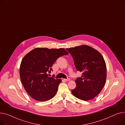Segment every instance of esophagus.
Returning <instances> with one entry per match:
<instances>
[{
	"label": "esophagus",
	"mask_w": 125,
	"mask_h": 125,
	"mask_svg": "<svg viewBox=\"0 0 125 125\" xmlns=\"http://www.w3.org/2000/svg\"><path fill=\"white\" fill-rule=\"evenodd\" d=\"M64 80L65 81H69L70 80V78H68V79H64Z\"/></svg>",
	"instance_id": "obj_1"
}]
</instances>
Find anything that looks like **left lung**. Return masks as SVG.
Listing matches in <instances>:
<instances>
[{
  "mask_svg": "<svg viewBox=\"0 0 125 125\" xmlns=\"http://www.w3.org/2000/svg\"><path fill=\"white\" fill-rule=\"evenodd\" d=\"M72 56L81 77L75 80L76 87L72 90L76 97L85 101L93 99L103 88L106 79L104 58L97 50L86 45L66 49Z\"/></svg>",
  "mask_w": 125,
  "mask_h": 125,
  "instance_id": "left-lung-1",
  "label": "left lung"
}]
</instances>
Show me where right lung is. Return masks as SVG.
<instances>
[{"mask_svg": "<svg viewBox=\"0 0 125 125\" xmlns=\"http://www.w3.org/2000/svg\"><path fill=\"white\" fill-rule=\"evenodd\" d=\"M69 53L63 48H36L27 53L21 63L20 76L26 92L33 98L45 101L52 98L61 79L49 77L52 65L58 57Z\"/></svg>", "mask_w": 125, "mask_h": 125, "instance_id": "1", "label": "right lung"}]
</instances>
